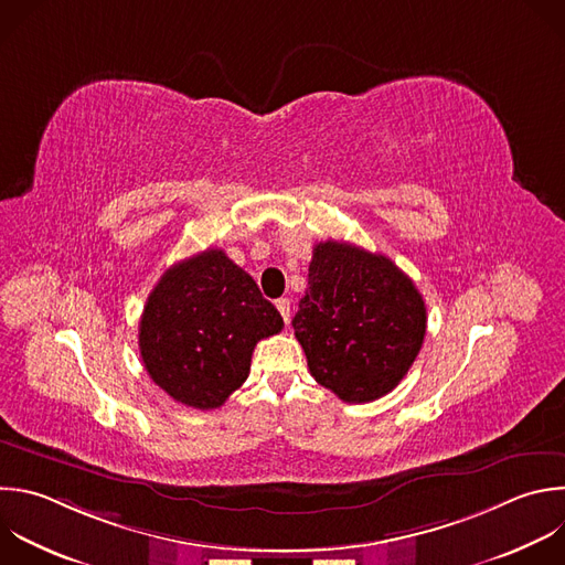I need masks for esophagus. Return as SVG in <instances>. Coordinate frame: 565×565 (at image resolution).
<instances>
[{
  "label": "esophagus",
  "mask_w": 565,
  "mask_h": 565,
  "mask_svg": "<svg viewBox=\"0 0 565 565\" xmlns=\"http://www.w3.org/2000/svg\"><path fill=\"white\" fill-rule=\"evenodd\" d=\"M275 306H277L279 315L284 317V323L288 326V323H290V299H286V297H284V299H277Z\"/></svg>",
  "instance_id": "esophagus-1"
}]
</instances>
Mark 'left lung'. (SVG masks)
<instances>
[{
	"label": "left lung",
	"instance_id": "8db88e82",
	"mask_svg": "<svg viewBox=\"0 0 565 565\" xmlns=\"http://www.w3.org/2000/svg\"><path fill=\"white\" fill-rule=\"evenodd\" d=\"M426 321L424 297L386 255L334 239L312 248L292 328L315 382L341 402L367 404L397 388Z\"/></svg>",
	"mask_w": 565,
	"mask_h": 565
}]
</instances>
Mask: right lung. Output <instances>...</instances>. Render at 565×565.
Segmentation results:
<instances>
[{
    "label": "right lung",
    "instance_id": "add662e5",
    "mask_svg": "<svg viewBox=\"0 0 565 565\" xmlns=\"http://www.w3.org/2000/svg\"><path fill=\"white\" fill-rule=\"evenodd\" d=\"M284 319L255 279L220 248L170 266L143 306L139 352L174 402L213 411L248 380L257 341Z\"/></svg>",
    "mask_w": 565,
    "mask_h": 565
}]
</instances>
